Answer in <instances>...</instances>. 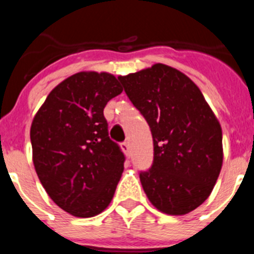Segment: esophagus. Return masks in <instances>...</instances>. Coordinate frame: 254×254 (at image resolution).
Instances as JSON below:
<instances>
[{
  "label": "esophagus",
  "mask_w": 254,
  "mask_h": 254,
  "mask_svg": "<svg viewBox=\"0 0 254 254\" xmlns=\"http://www.w3.org/2000/svg\"><path fill=\"white\" fill-rule=\"evenodd\" d=\"M121 147H122L123 152H125L126 155L129 154V143L127 142V141H126V142H123V143H121Z\"/></svg>",
  "instance_id": "esophagus-1"
}]
</instances>
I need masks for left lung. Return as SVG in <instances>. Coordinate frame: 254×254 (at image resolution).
I'll return each instance as SVG.
<instances>
[{
    "label": "left lung",
    "mask_w": 254,
    "mask_h": 254,
    "mask_svg": "<svg viewBox=\"0 0 254 254\" xmlns=\"http://www.w3.org/2000/svg\"><path fill=\"white\" fill-rule=\"evenodd\" d=\"M151 129L154 161L140 181L150 202L186 215L211 194L223 167V132L205 96L188 76L163 64L118 76Z\"/></svg>",
    "instance_id": "8db88e82"
}]
</instances>
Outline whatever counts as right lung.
<instances>
[{"label": "right lung", "mask_w": 254, "mask_h": 254, "mask_svg": "<svg viewBox=\"0 0 254 254\" xmlns=\"http://www.w3.org/2000/svg\"><path fill=\"white\" fill-rule=\"evenodd\" d=\"M123 91L116 76L82 71L58 84L31 122L33 163L57 206L76 217L108 207L125 155L108 136L105 105Z\"/></svg>", "instance_id": "obj_1"}]
</instances>
